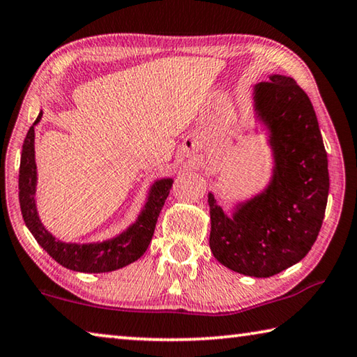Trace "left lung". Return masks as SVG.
Wrapping results in <instances>:
<instances>
[{"label": "left lung", "instance_id": "left-lung-1", "mask_svg": "<svg viewBox=\"0 0 357 357\" xmlns=\"http://www.w3.org/2000/svg\"><path fill=\"white\" fill-rule=\"evenodd\" d=\"M252 105L255 132L271 148V178L229 214L208 193L209 247L234 273L271 277L299 263L317 241L329 195L328 154L309 96L291 77L253 84Z\"/></svg>", "mask_w": 357, "mask_h": 357}]
</instances>
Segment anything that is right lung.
<instances>
[{
  "mask_svg": "<svg viewBox=\"0 0 357 357\" xmlns=\"http://www.w3.org/2000/svg\"><path fill=\"white\" fill-rule=\"evenodd\" d=\"M42 112L29 128L22 148L20 173H19V200L23 220L38 244L56 263L77 273H112L137 261L153 239L157 217L170 193L173 179L160 178L149 185L146 202L134 223L119 234L96 243H66L48 231L44 227L36 202L38 190V165L34 151V128L40 123Z\"/></svg>",
  "mask_w": 357,
  "mask_h": 357,
  "instance_id": "obj_1",
  "label": "right lung"
}]
</instances>
